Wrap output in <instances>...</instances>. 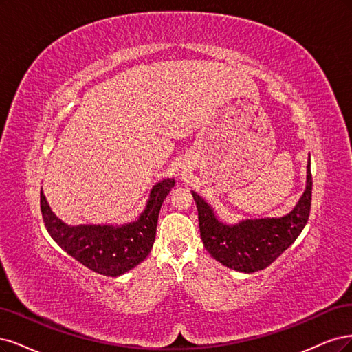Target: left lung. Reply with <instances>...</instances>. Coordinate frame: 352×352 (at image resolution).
Segmentation results:
<instances>
[{
	"label": "left lung",
	"instance_id": "1",
	"mask_svg": "<svg viewBox=\"0 0 352 352\" xmlns=\"http://www.w3.org/2000/svg\"><path fill=\"white\" fill-rule=\"evenodd\" d=\"M311 187L309 156L307 184L296 208L282 218L245 219L234 225L219 221L208 201L191 191L199 212L203 245L214 260L236 272L253 274L267 267L297 240L307 223Z\"/></svg>",
	"mask_w": 352,
	"mask_h": 352
}]
</instances>
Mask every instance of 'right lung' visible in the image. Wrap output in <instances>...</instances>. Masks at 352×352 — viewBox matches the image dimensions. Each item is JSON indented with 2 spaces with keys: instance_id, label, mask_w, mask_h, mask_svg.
<instances>
[{
  "instance_id": "obj_1",
  "label": "right lung",
  "mask_w": 352,
  "mask_h": 352,
  "mask_svg": "<svg viewBox=\"0 0 352 352\" xmlns=\"http://www.w3.org/2000/svg\"><path fill=\"white\" fill-rule=\"evenodd\" d=\"M174 184V178L156 183L139 219L120 226L67 225L55 217L41 191L42 218L52 240L77 262L96 274L120 276L142 263L151 253L161 206Z\"/></svg>"
}]
</instances>
